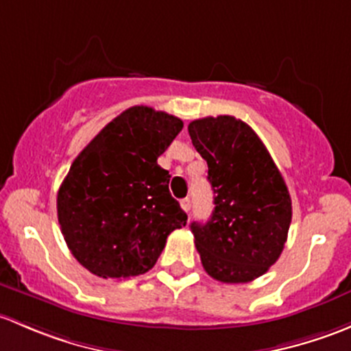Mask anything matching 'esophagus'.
Here are the masks:
<instances>
[{
    "instance_id": "1",
    "label": "esophagus",
    "mask_w": 351,
    "mask_h": 351,
    "mask_svg": "<svg viewBox=\"0 0 351 351\" xmlns=\"http://www.w3.org/2000/svg\"><path fill=\"white\" fill-rule=\"evenodd\" d=\"M180 208H182L186 213L191 211V199H189V197H184V199H180Z\"/></svg>"
}]
</instances>
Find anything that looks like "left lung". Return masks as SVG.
Masks as SVG:
<instances>
[{"label": "left lung", "mask_w": 351, "mask_h": 351, "mask_svg": "<svg viewBox=\"0 0 351 351\" xmlns=\"http://www.w3.org/2000/svg\"><path fill=\"white\" fill-rule=\"evenodd\" d=\"M187 130L215 193L209 221L191 223L202 267L219 282H250L277 262L287 240L292 202L284 177L245 121L208 117Z\"/></svg>", "instance_id": "obj_1"}]
</instances>
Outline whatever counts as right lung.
I'll list each match as a JSON object with an SVG mask.
<instances>
[{"mask_svg":"<svg viewBox=\"0 0 351 351\" xmlns=\"http://www.w3.org/2000/svg\"><path fill=\"white\" fill-rule=\"evenodd\" d=\"M184 123L149 106L118 114L72 162L57 194V216L69 250L103 279L149 272L167 237L187 215L169 193V171L157 158Z\"/></svg>","mask_w":351,"mask_h":351,"instance_id":"1","label":"right lung"}]
</instances>
